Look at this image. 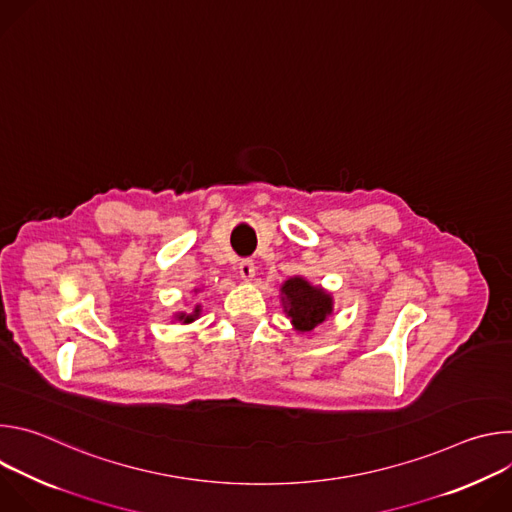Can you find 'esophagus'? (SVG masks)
I'll return each instance as SVG.
<instances>
[{"label":"esophagus","instance_id":"esophagus-1","mask_svg":"<svg viewBox=\"0 0 512 512\" xmlns=\"http://www.w3.org/2000/svg\"><path fill=\"white\" fill-rule=\"evenodd\" d=\"M239 273H241V277L245 281H251L255 277V263H253V259H241Z\"/></svg>","mask_w":512,"mask_h":512}]
</instances>
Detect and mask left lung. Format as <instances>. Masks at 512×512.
I'll list each match as a JSON object with an SVG mask.
<instances>
[{"label": "left lung", "mask_w": 512, "mask_h": 512, "mask_svg": "<svg viewBox=\"0 0 512 512\" xmlns=\"http://www.w3.org/2000/svg\"><path fill=\"white\" fill-rule=\"evenodd\" d=\"M283 308L300 332H312L332 312V298L320 287H312L302 277L283 283Z\"/></svg>", "instance_id": "1"}]
</instances>
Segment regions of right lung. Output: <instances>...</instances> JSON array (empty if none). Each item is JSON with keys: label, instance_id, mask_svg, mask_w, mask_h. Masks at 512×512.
<instances>
[{"label": "right lung", "instance_id": "right-lung-1", "mask_svg": "<svg viewBox=\"0 0 512 512\" xmlns=\"http://www.w3.org/2000/svg\"><path fill=\"white\" fill-rule=\"evenodd\" d=\"M198 312H200V308H196V310H194V314H190V316H186V314H180L178 318H180L184 324H188V322H192V320L198 316Z\"/></svg>", "mask_w": 512, "mask_h": 512}]
</instances>
